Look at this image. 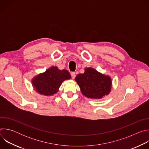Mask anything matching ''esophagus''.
Here are the masks:
<instances>
[{
	"instance_id": "34e87169",
	"label": "esophagus",
	"mask_w": 149,
	"mask_h": 149,
	"mask_svg": "<svg viewBox=\"0 0 149 149\" xmlns=\"http://www.w3.org/2000/svg\"><path fill=\"white\" fill-rule=\"evenodd\" d=\"M71 78H72V79H74L75 78V73L74 72H72L71 73Z\"/></svg>"
}]
</instances>
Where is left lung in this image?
I'll use <instances>...</instances> for the list:
<instances>
[{"label": "left lung", "mask_w": 149, "mask_h": 149, "mask_svg": "<svg viewBox=\"0 0 149 149\" xmlns=\"http://www.w3.org/2000/svg\"><path fill=\"white\" fill-rule=\"evenodd\" d=\"M75 81L82 94L88 98H101L109 94L111 91L110 78L99 73L93 68H86L84 73L76 76Z\"/></svg>", "instance_id": "1"}]
</instances>
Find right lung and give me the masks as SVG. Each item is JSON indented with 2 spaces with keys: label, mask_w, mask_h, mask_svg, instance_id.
<instances>
[{
  "label": "right lung",
  "mask_w": 149,
  "mask_h": 149,
  "mask_svg": "<svg viewBox=\"0 0 149 149\" xmlns=\"http://www.w3.org/2000/svg\"><path fill=\"white\" fill-rule=\"evenodd\" d=\"M70 78L71 75L67 70H59L57 67H52L45 72L35 77L32 80V85L40 94L51 95L57 93L63 81Z\"/></svg>",
  "instance_id": "add662e5"
}]
</instances>
